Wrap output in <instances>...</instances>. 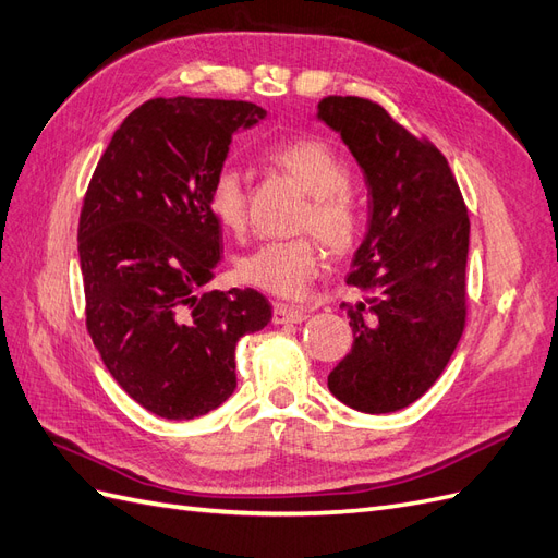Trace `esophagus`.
<instances>
[{
  "mask_svg": "<svg viewBox=\"0 0 558 558\" xmlns=\"http://www.w3.org/2000/svg\"><path fill=\"white\" fill-rule=\"evenodd\" d=\"M307 316H310L307 310L283 305V302H277L275 310H272L275 324H302V320H307Z\"/></svg>",
  "mask_w": 558,
  "mask_h": 558,
  "instance_id": "obj_1",
  "label": "esophagus"
}]
</instances>
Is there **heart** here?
<instances>
[{
  "label": "heart",
  "mask_w": 558,
  "mask_h": 558,
  "mask_svg": "<svg viewBox=\"0 0 558 558\" xmlns=\"http://www.w3.org/2000/svg\"><path fill=\"white\" fill-rule=\"evenodd\" d=\"M267 160L305 191L312 202L302 218L316 238L342 256L359 242L361 216L344 193L349 170L335 150L318 140H293L267 150ZM209 207L218 223L240 232L246 223L244 177L234 167H221L209 185ZM320 269V248L312 238L275 240L246 253L238 263L244 283L279 298H302Z\"/></svg>",
  "instance_id": "1"
}]
</instances>
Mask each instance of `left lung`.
Listing matches in <instances>:
<instances>
[{"instance_id": "1", "label": "left lung", "mask_w": 558, "mask_h": 558, "mask_svg": "<svg viewBox=\"0 0 558 558\" xmlns=\"http://www.w3.org/2000/svg\"><path fill=\"white\" fill-rule=\"evenodd\" d=\"M324 121L367 185V232L353 253V344L328 375L330 393L365 414L408 408L442 375L465 328L470 218L447 158L363 97H326Z\"/></svg>"}]
</instances>
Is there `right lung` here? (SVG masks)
<instances>
[{
    "mask_svg": "<svg viewBox=\"0 0 558 558\" xmlns=\"http://www.w3.org/2000/svg\"><path fill=\"white\" fill-rule=\"evenodd\" d=\"M265 116L238 99H148L113 132L83 199L88 332L118 386L156 416L223 404L238 386L234 347L272 318L253 289L199 293L223 253L211 179L234 132Z\"/></svg>",
    "mask_w": 558,
    "mask_h": 558,
    "instance_id": "right-lung-1",
    "label": "right lung"
}]
</instances>
